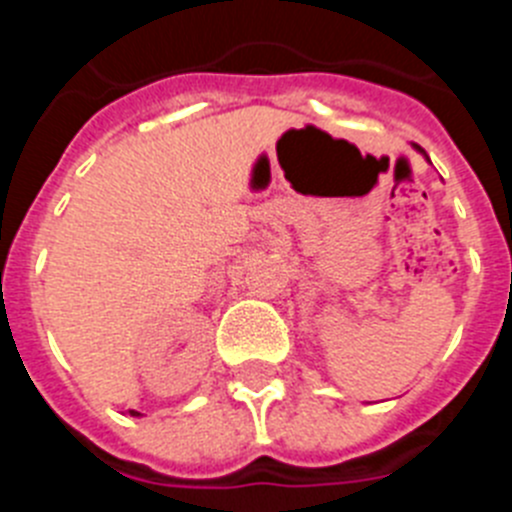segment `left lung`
Masks as SVG:
<instances>
[{"mask_svg": "<svg viewBox=\"0 0 512 512\" xmlns=\"http://www.w3.org/2000/svg\"><path fill=\"white\" fill-rule=\"evenodd\" d=\"M415 148V151H418V153H423V156H425V151H423V148H420V146H413ZM425 161H428V156H425Z\"/></svg>", "mask_w": 512, "mask_h": 512, "instance_id": "8db88e82", "label": "left lung"}]
</instances>
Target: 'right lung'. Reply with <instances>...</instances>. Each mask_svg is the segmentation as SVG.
<instances>
[{
    "mask_svg": "<svg viewBox=\"0 0 512 512\" xmlns=\"http://www.w3.org/2000/svg\"><path fill=\"white\" fill-rule=\"evenodd\" d=\"M130 415H133V418H138L140 413H138V410H130Z\"/></svg>",
    "mask_w": 512,
    "mask_h": 512,
    "instance_id": "add662e5",
    "label": "right lung"
}]
</instances>
